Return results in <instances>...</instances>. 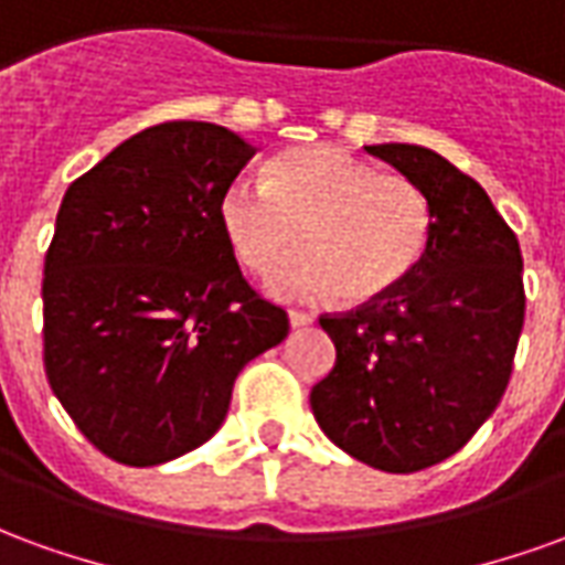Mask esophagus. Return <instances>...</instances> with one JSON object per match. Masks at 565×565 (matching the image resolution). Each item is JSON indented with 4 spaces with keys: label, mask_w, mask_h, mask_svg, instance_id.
Wrapping results in <instances>:
<instances>
[{
    "label": "esophagus",
    "mask_w": 565,
    "mask_h": 565,
    "mask_svg": "<svg viewBox=\"0 0 565 565\" xmlns=\"http://www.w3.org/2000/svg\"><path fill=\"white\" fill-rule=\"evenodd\" d=\"M315 323V315H308V311H290V327L299 330V327H311Z\"/></svg>",
    "instance_id": "34e87169"
}]
</instances>
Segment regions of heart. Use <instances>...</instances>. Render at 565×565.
<instances>
[{"instance_id":"b5f03b06","label":"heart","mask_w":565,"mask_h":565,"mask_svg":"<svg viewBox=\"0 0 565 565\" xmlns=\"http://www.w3.org/2000/svg\"><path fill=\"white\" fill-rule=\"evenodd\" d=\"M217 223L238 263L271 275L299 245L308 257L271 278V290L320 299L339 290L363 306L393 294L420 266L433 209L403 174L332 145L290 148L271 157L266 186L233 181L217 202Z\"/></svg>"}]
</instances>
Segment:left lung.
I'll use <instances>...</instances> for the list:
<instances>
[{
    "label": "left lung",
    "mask_w": 565,
    "mask_h": 565,
    "mask_svg": "<svg viewBox=\"0 0 565 565\" xmlns=\"http://www.w3.org/2000/svg\"><path fill=\"white\" fill-rule=\"evenodd\" d=\"M424 190L433 235L393 294L323 315L335 366L311 387L320 429L381 472L448 460L493 415L523 330L518 235L484 186L420 145H369Z\"/></svg>",
    "instance_id": "8db88e82"
}]
</instances>
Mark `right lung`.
Returning <instances> with one entry per match:
<instances>
[{"instance_id":"1","label":"right lung","mask_w":565,"mask_h":565,"mask_svg":"<svg viewBox=\"0 0 565 565\" xmlns=\"http://www.w3.org/2000/svg\"><path fill=\"white\" fill-rule=\"evenodd\" d=\"M254 153L226 127L172 120L117 145L63 196L44 257V372L81 433L124 466L209 441L238 372L290 330L217 223Z\"/></svg>"}]
</instances>
